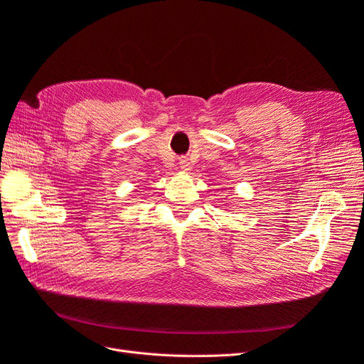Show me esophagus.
<instances>
[{
    "label": "esophagus",
    "instance_id": "esophagus-1",
    "mask_svg": "<svg viewBox=\"0 0 364 364\" xmlns=\"http://www.w3.org/2000/svg\"><path fill=\"white\" fill-rule=\"evenodd\" d=\"M181 168H182V171H188L190 170V164L186 162V161H181Z\"/></svg>",
    "mask_w": 364,
    "mask_h": 364
}]
</instances>
